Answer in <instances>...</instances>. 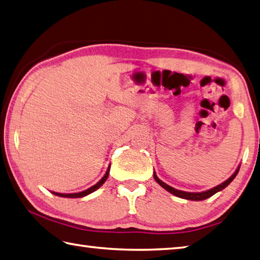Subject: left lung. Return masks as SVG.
<instances>
[{
	"label": "left lung",
	"mask_w": 260,
	"mask_h": 260,
	"mask_svg": "<svg viewBox=\"0 0 260 260\" xmlns=\"http://www.w3.org/2000/svg\"><path fill=\"white\" fill-rule=\"evenodd\" d=\"M240 166L241 165H239L238 168L235 169V172L231 175L228 179H226L225 182H223L221 184H219V185H217L215 187L210 188V190H207V191H202V192H186V191H181V190H177V188L175 187H172L171 185H168V184L164 183L161 179H160L157 174H155V172H153V178L155 179V182H157L160 186L164 187L165 190L168 191L169 193H172V194L176 196L178 198H182V199H186V200H192V201H201V200H206L208 199V198H210L211 196H214L215 193L219 192L221 190H224V188L229 185V184L233 181V179L235 178V176L238 175L239 173V169H240Z\"/></svg>",
	"instance_id": "obj_1"
}]
</instances>
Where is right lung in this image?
<instances>
[{
  "instance_id": "1",
  "label": "right lung",
  "mask_w": 260,
  "mask_h": 260,
  "mask_svg": "<svg viewBox=\"0 0 260 260\" xmlns=\"http://www.w3.org/2000/svg\"><path fill=\"white\" fill-rule=\"evenodd\" d=\"M109 172H110V165L107 169L105 176H103L100 179V181H99L96 184H94L93 186L88 187V188H86V190H84L82 192H76V193H59V192H53V191H51V192L53 193L54 196H58V197H61V198H83V197H86L88 194H91V193H93L94 191H96L99 187L102 186V184L107 181L108 176H109Z\"/></svg>"
}]
</instances>
